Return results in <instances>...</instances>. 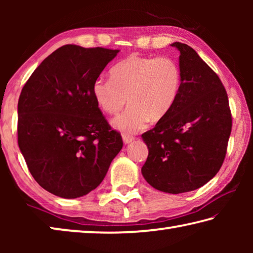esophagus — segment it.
<instances>
[{
  "label": "esophagus",
  "instance_id": "34e87169",
  "mask_svg": "<svg viewBox=\"0 0 253 253\" xmlns=\"http://www.w3.org/2000/svg\"><path fill=\"white\" fill-rule=\"evenodd\" d=\"M123 140H124V143H125V144H129L130 142H132V140H134V136H131L129 134H126V132H124V134H123Z\"/></svg>",
  "mask_w": 253,
  "mask_h": 253
}]
</instances>
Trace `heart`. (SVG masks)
I'll return each instance as SVG.
<instances>
[{"label":"heart","instance_id":"b5f03b06","mask_svg":"<svg viewBox=\"0 0 253 253\" xmlns=\"http://www.w3.org/2000/svg\"><path fill=\"white\" fill-rule=\"evenodd\" d=\"M110 77L93 81L92 96L107 114H117L128 101L127 109L111 122L125 132L143 129L149 119L164 118L176 102L182 85L181 68L169 55L131 54L111 68Z\"/></svg>","mask_w":253,"mask_h":253}]
</instances>
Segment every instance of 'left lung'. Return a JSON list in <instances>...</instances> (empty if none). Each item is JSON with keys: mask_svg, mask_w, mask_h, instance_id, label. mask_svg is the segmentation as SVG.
Listing matches in <instances>:
<instances>
[{"mask_svg": "<svg viewBox=\"0 0 253 253\" xmlns=\"http://www.w3.org/2000/svg\"><path fill=\"white\" fill-rule=\"evenodd\" d=\"M172 45L181 53V90L169 113L142 135L148 147L142 174L156 190L178 194L203 186L219 172L232 115L219 76L191 46Z\"/></svg>", "mask_w": 253, "mask_h": 253, "instance_id": "1", "label": "left lung"}]
</instances>
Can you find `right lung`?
<instances>
[{
	"label": "right lung",
	"mask_w": 253,
	"mask_h": 253,
	"mask_svg": "<svg viewBox=\"0 0 253 253\" xmlns=\"http://www.w3.org/2000/svg\"><path fill=\"white\" fill-rule=\"evenodd\" d=\"M119 50L60 46L30 76L18 104V143L30 173L60 198L88 194L105 178L123 139L92 96Z\"/></svg>",
	"instance_id": "obj_1"
}]
</instances>
